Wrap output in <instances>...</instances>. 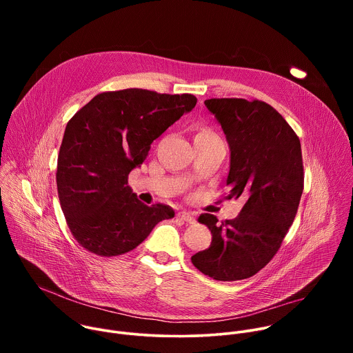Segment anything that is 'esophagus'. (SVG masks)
I'll list each match as a JSON object with an SVG mask.
<instances>
[{
  "instance_id": "esophagus-1",
  "label": "esophagus",
  "mask_w": 353,
  "mask_h": 353,
  "mask_svg": "<svg viewBox=\"0 0 353 353\" xmlns=\"http://www.w3.org/2000/svg\"><path fill=\"white\" fill-rule=\"evenodd\" d=\"M177 218H179V219H181V221H184V222H187V223H195V218H194V215H192V214H190V212H185V211L179 212V214H177Z\"/></svg>"
}]
</instances>
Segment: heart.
I'll list each match as a JSON object with an SVG mask.
<instances>
[{
    "label": "heart",
    "instance_id": "1",
    "mask_svg": "<svg viewBox=\"0 0 353 353\" xmlns=\"http://www.w3.org/2000/svg\"><path fill=\"white\" fill-rule=\"evenodd\" d=\"M196 137H218V135L215 134L214 130H211V128H208V127H204V128H201V130L198 131Z\"/></svg>",
    "mask_w": 353,
    "mask_h": 353
}]
</instances>
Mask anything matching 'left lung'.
Returning a JSON list of instances; mask_svg holds the SVG:
<instances>
[{
  "mask_svg": "<svg viewBox=\"0 0 353 353\" xmlns=\"http://www.w3.org/2000/svg\"><path fill=\"white\" fill-rule=\"evenodd\" d=\"M230 146L228 199L245 198L234 219L198 221L212 233L211 245L191 257L196 270L216 281L256 275L276 254L294 221L305 187L300 139L263 100H205Z\"/></svg>",
  "mask_w": 353,
  "mask_h": 353,
  "instance_id": "left-lung-1",
  "label": "left lung"
}]
</instances>
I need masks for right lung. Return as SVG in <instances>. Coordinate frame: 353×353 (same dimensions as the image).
I'll return each mask as SVG.
<instances>
[{
  "label": "right lung",
  "mask_w": 353,
  "mask_h": 353,
  "mask_svg": "<svg viewBox=\"0 0 353 353\" xmlns=\"http://www.w3.org/2000/svg\"><path fill=\"white\" fill-rule=\"evenodd\" d=\"M196 97L130 88L96 94L67 123L57 159V191L74 239L90 253L114 257L139 245L163 219L165 204L145 205L128 185L157 138Z\"/></svg>",
  "instance_id": "obj_1"
}]
</instances>
